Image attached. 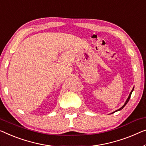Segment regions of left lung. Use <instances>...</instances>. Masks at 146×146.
Returning a JSON list of instances; mask_svg holds the SVG:
<instances>
[{"instance_id": "left-lung-1", "label": "left lung", "mask_w": 146, "mask_h": 146, "mask_svg": "<svg viewBox=\"0 0 146 146\" xmlns=\"http://www.w3.org/2000/svg\"><path fill=\"white\" fill-rule=\"evenodd\" d=\"M134 87H133V88H132V91L131 92H130V94H129V97H128V98L127 99V100H126V102H125V104H124V105L122 106V107L121 108H119V110H116V111H115L114 112H113L112 113H115V112H117V111H120V110H121L122 109H123L124 107H125V106L127 105V104L128 103V102H129V100H130V96H131V94H132V92H133V90H134Z\"/></svg>"}]
</instances>
